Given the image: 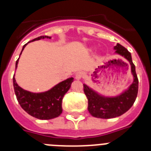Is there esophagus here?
I'll return each instance as SVG.
<instances>
[{
	"label": "esophagus",
	"mask_w": 151,
	"mask_h": 151,
	"mask_svg": "<svg viewBox=\"0 0 151 151\" xmlns=\"http://www.w3.org/2000/svg\"><path fill=\"white\" fill-rule=\"evenodd\" d=\"M84 76H85V74H84L83 72H77L76 73V79L77 80H79L81 79V78H82L84 77Z\"/></svg>",
	"instance_id": "esophagus-1"
}]
</instances>
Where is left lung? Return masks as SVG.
<instances>
[{
    "label": "left lung",
    "mask_w": 151,
    "mask_h": 151,
    "mask_svg": "<svg viewBox=\"0 0 151 151\" xmlns=\"http://www.w3.org/2000/svg\"><path fill=\"white\" fill-rule=\"evenodd\" d=\"M114 50H116V54L122 56L129 61L134 80L127 90L116 97L102 96L83 84L84 92L88 103V110L91 115L96 118L111 119L122 115L132 106L138 95V79L130 52L119 44L114 47Z\"/></svg>",
    "instance_id": "left-lung-1"
}]
</instances>
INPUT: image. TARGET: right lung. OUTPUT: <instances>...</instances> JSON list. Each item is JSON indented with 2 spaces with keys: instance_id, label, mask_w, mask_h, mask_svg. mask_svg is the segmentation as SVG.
<instances>
[{
  "instance_id": "right-lung-1",
  "label": "right lung",
  "mask_w": 151,
  "mask_h": 151,
  "mask_svg": "<svg viewBox=\"0 0 151 151\" xmlns=\"http://www.w3.org/2000/svg\"><path fill=\"white\" fill-rule=\"evenodd\" d=\"M41 38L44 39L51 38L47 35L40 36L30 41H38ZM27 44H26L22 47L20 55ZM18 62L19 59L16 62V68L17 67ZM13 81L15 94L21 107L32 116L45 120L56 118L62 113L63 98L71 87L73 78L71 77L64 80L49 91L41 93H32L22 89L17 85L14 76Z\"/></svg>"
}]
</instances>
